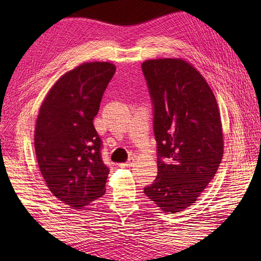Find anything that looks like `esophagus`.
<instances>
[{
  "mask_svg": "<svg viewBox=\"0 0 261 261\" xmlns=\"http://www.w3.org/2000/svg\"><path fill=\"white\" fill-rule=\"evenodd\" d=\"M132 165H134V159H129V162L127 163H122V164H119V167L120 168H130L132 167Z\"/></svg>",
  "mask_w": 261,
  "mask_h": 261,
  "instance_id": "34e87169",
  "label": "esophagus"
}]
</instances>
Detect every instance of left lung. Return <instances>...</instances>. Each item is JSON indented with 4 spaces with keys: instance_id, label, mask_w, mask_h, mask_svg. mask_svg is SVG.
<instances>
[{
    "instance_id": "8db88e82",
    "label": "left lung",
    "mask_w": 261,
    "mask_h": 261,
    "mask_svg": "<svg viewBox=\"0 0 261 261\" xmlns=\"http://www.w3.org/2000/svg\"><path fill=\"white\" fill-rule=\"evenodd\" d=\"M153 103L158 175L146 195L165 213L196 202L223 157L218 102L202 74L182 58L142 63Z\"/></svg>"
}]
</instances>
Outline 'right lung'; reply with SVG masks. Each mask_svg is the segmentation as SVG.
Returning a JSON list of instances; mask_svg holds the SVG:
<instances>
[{
	"instance_id": "add662e5",
	"label": "right lung",
	"mask_w": 261,
	"mask_h": 261,
	"mask_svg": "<svg viewBox=\"0 0 261 261\" xmlns=\"http://www.w3.org/2000/svg\"><path fill=\"white\" fill-rule=\"evenodd\" d=\"M114 73L112 63H83L59 77L39 109V169L53 195L76 210L105 194L109 168L102 162L93 120Z\"/></svg>"
}]
</instances>
